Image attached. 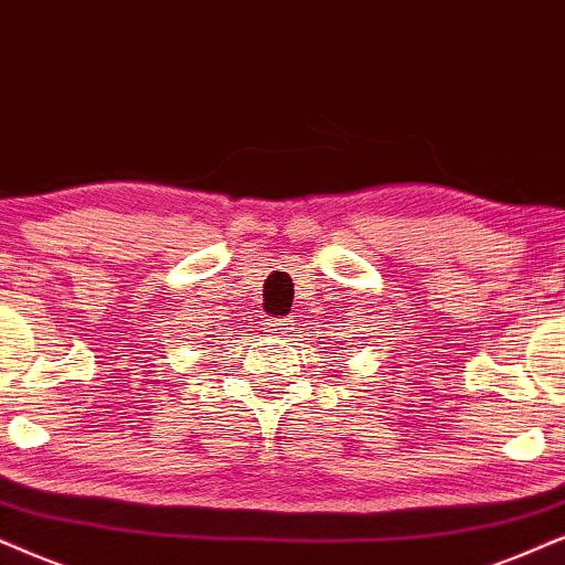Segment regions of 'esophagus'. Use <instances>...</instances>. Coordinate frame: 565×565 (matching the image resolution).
Wrapping results in <instances>:
<instances>
[{"label": "esophagus", "mask_w": 565, "mask_h": 565, "mask_svg": "<svg viewBox=\"0 0 565 565\" xmlns=\"http://www.w3.org/2000/svg\"><path fill=\"white\" fill-rule=\"evenodd\" d=\"M291 326H295V323H291V318H270L268 323H266V331L270 335H276V339L287 341L289 335H291V331H295V328H291Z\"/></svg>", "instance_id": "esophagus-1"}]
</instances>
